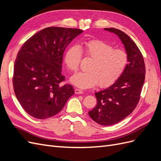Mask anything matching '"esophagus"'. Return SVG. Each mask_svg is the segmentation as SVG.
Segmentation results:
<instances>
[{"label":"esophagus","mask_w":161,"mask_h":161,"mask_svg":"<svg viewBox=\"0 0 161 161\" xmlns=\"http://www.w3.org/2000/svg\"><path fill=\"white\" fill-rule=\"evenodd\" d=\"M75 94H82V93H83V91H82V90L76 89L75 90Z\"/></svg>","instance_id":"obj_1"}]
</instances>
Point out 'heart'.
I'll return each mask as SVG.
<instances>
[{"label": "heart", "instance_id": "obj_1", "mask_svg": "<svg viewBox=\"0 0 161 161\" xmlns=\"http://www.w3.org/2000/svg\"><path fill=\"white\" fill-rule=\"evenodd\" d=\"M82 53L90 58L86 72H80L71 77L70 82L80 89H89L98 85L105 88L114 85L123 75L128 62V55L124 50L115 49L114 46L103 40H93L85 43L80 48L71 46L64 56L66 68L72 72L79 69Z\"/></svg>", "mask_w": 161, "mask_h": 161}]
</instances>
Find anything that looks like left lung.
Here are the masks:
<instances>
[{"mask_svg":"<svg viewBox=\"0 0 161 161\" xmlns=\"http://www.w3.org/2000/svg\"><path fill=\"white\" fill-rule=\"evenodd\" d=\"M115 33L124 43L128 55V63L123 75L108 88L95 95L97 104L89 111L91 118L102 125L119 122L128 116L137 106L145 79L143 56L134 42L118 29L105 28Z\"/></svg>","mask_w":161,"mask_h":161,"instance_id":"8db88e82","label":"left lung"}]
</instances>
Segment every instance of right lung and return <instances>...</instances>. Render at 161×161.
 Masks as SVG:
<instances>
[{"label": "right lung", "instance_id": "1", "mask_svg": "<svg viewBox=\"0 0 161 161\" xmlns=\"http://www.w3.org/2000/svg\"><path fill=\"white\" fill-rule=\"evenodd\" d=\"M83 31L50 27L23 43L14 61L13 85L23 109L33 118L46 119L63 109L74 95L73 86L63 85V54L68 45Z\"/></svg>", "mask_w": 161, "mask_h": 161}]
</instances>
